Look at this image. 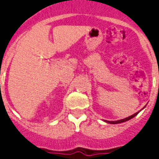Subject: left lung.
Listing matches in <instances>:
<instances>
[{"mask_svg":"<svg viewBox=\"0 0 159 159\" xmlns=\"http://www.w3.org/2000/svg\"><path fill=\"white\" fill-rule=\"evenodd\" d=\"M145 107H146V106H145V107H144L143 108H142V109H141V110H143V109H144V108H145ZM141 110H140V111H141ZM140 111H137V112H135V113L133 114V115H131V116H129V117H126V118H123V119L117 120V121H107V120H106V121H105V122H106V123H111V124H117V123H124V122H126V121H129V120L132 119V118H133V117H135V116H136L137 114H138V113H139V112H140Z\"/></svg>","mask_w":159,"mask_h":159,"instance_id":"1","label":"left lung"}]
</instances>
